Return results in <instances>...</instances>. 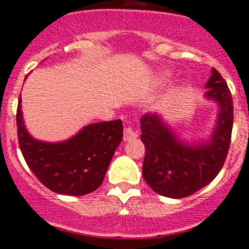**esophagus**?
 Returning <instances> with one entry per match:
<instances>
[{
  "label": "esophagus",
  "mask_w": 249,
  "mask_h": 249,
  "mask_svg": "<svg viewBox=\"0 0 249 249\" xmlns=\"http://www.w3.org/2000/svg\"><path fill=\"white\" fill-rule=\"evenodd\" d=\"M138 138V131L132 129L131 126H126L124 129V140L125 141H130L132 139Z\"/></svg>",
  "instance_id": "obj_1"
}]
</instances>
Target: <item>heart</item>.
I'll return each mask as SVG.
<instances>
[{
  "instance_id": "1",
  "label": "heart",
  "mask_w": 249,
  "mask_h": 249,
  "mask_svg": "<svg viewBox=\"0 0 249 249\" xmlns=\"http://www.w3.org/2000/svg\"><path fill=\"white\" fill-rule=\"evenodd\" d=\"M167 76H168V73H167V72H164V73H162V75L160 76V77H159V81H160V82H162V81H163L164 78L167 77Z\"/></svg>"
}]
</instances>
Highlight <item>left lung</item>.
Segmentation results:
<instances>
[{
  "instance_id": "obj_1",
  "label": "left lung",
  "mask_w": 249,
  "mask_h": 249,
  "mask_svg": "<svg viewBox=\"0 0 249 249\" xmlns=\"http://www.w3.org/2000/svg\"><path fill=\"white\" fill-rule=\"evenodd\" d=\"M205 88L206 98L215 101L220 109L208 142H183L156 113H146L141 118V141L146 147L143 179L167 198H185L198 192L219 174L226 160L233 125L231 92L215 69Z\"/></svg>"
}]
</instances>
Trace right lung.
<instances>
[{"instance_id": "add662e5", "label": "right lung", "mask_w": 249, "mask_h": 249, "mask_svg": "<svg viewBox=\"0 0 249 249\" xmlns=\"http://www.w3.org/2000/svg\"><path fill=\"white\" fill-rule=\"evenodd\" d=\"M18 142L28 167L50 190L65 195H85L99 188L113 155L123 140L122 120L85 126L62 142H44L28 134L17 108Z\"/></svg>"}]
</instances>
